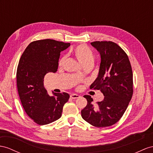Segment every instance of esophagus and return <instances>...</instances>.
<instances>
[{"label":"esophagus","mask_w":153,"mask_h":153,"mask_svg":"<svg viewBox=\"0 0 153 153\" xmlns=\"http://www.w3.org/2000/svg\"><path fill=\"white\" fill-rule=\"evenodd\" d=\"M70 97H71L72 99H77V98H79L80 96L78 94H72L70 95Z\"/></svg>","instance_id":"esophagus-1"}]
</instances>
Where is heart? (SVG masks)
Returning a JSON list of instances; mask_svg holds the SVG:
<instances>
[{"instance_id":"1","label":"heart","mask_w":153,"mask_h":153,"mask_svg":"<svg viewBox=\"0 0 153 153\" xmlns=\"http://www.w3.org/2000/svg\"><path fill=\"white\" fill-rule=\"evenodd\" d=\"M74 53L77 61L83 66L90 63H94V56L92 51L89 49L88 47L84 45L77 46L74 51ZM65 57H62L59 61V65H61L63 63Z\"/></svg>"}]
</instances>
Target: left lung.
<instances>
[{
	"label": "left lung",
	"mask_w": 153,
	"mask_h": 153,
	"mask_svg": "<svg viewBox=\"0 0 153 153\" xmlns=\"http://www.w3.org/2000/svg\"><path fill=\"white\" fill-rule=\"evenodd\" d=\"M91 45L100 52L101 62L98 75L90 88L100 90L105 97L94 106L91 96H84L87 105L81 111V116L96 127L111 126L122 117L132 98L131 62L126 53L115 42L95 41Z\"/></svg>",
	"instance_id": "8db88e82"
}]
</instances>
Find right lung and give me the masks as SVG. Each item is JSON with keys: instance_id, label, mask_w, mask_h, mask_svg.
Listing matches in <instances>:
<instances>
[{"instance_id": "right-lung-1", "label": "right lung", "mask_w": 153, "mask_h": 153, "mask_svg": "<svg viewBox=\"0 0 153 153\" xmlns=\"http://www.w3.org/2000/svg\"><path fill=\"white\" fill-rule=\"evenodd\" d=\"M70 43L44 39L33 41L26 47L19 62L17 85L19 97L28 116L39 125H46L59 119L68 93L49 96L44 87V77L56 73L60 53Z\"/></svg>"}]
</instances>
